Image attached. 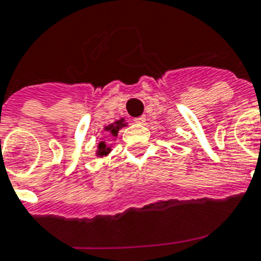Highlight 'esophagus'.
<instances>
[{"instance_id":"obj_1","label":"esophagus","mask_w":261,"mask_h":261,"mask_svg":"<svg viewBox=\"0 0 261 261\" xmlns=\"http://www.w3.org/2000/svg\"><path fill=\"white\" fill-rule=\"evenodd\" d=\"M133 122L137 125H141V124H144L145 122V118L143 116L141 117H136V118H133Z\"/></svg>"}]
</instances>
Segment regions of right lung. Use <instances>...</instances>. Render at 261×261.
Segmentation results:
<instances>
[{"label":"right lung","instance_id":"add662e5","mask_svg":"<svg viewBox=\"0 0 261 261\" xmlns=\"http://www.w3.org/2000/svg\"><path fill=\"white\" fill-rule=\"evenodd\" d=\"M124 126H126V122H125L124 118H121V120L116 121V122H113V124L108 125L106 128H105V132H106V135H110V136L116 137L117 135H118V130H120L121 128H124ZM112 151V148L109 147L105 141H100L98 144V151H96V155L98 156H106L109 152Z\"/></svg>","mask_w":261,"mask_h":261}]
</instances>
